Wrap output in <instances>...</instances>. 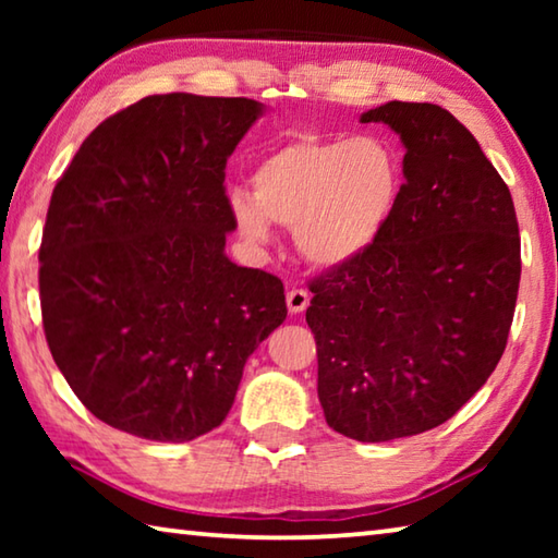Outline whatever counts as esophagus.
Masks as SVG:
<instances>
[{
	"mask_svg": "<svg viewBox=\"0 0 558 558\" xmlns=\"http://www.w3.org/2000/svg\"><path fill=\"white\" fill-rule=\"evenodd\" d=\"M286 302H288V310L292 315L305 313L307 305H310V292L302 290V288H292L286 295Z\"/></svg>",
	"mask_w": 558,
	"mask_h": 558,
	"instance_id": "1",
	"label": "esophagus"
}]
</instances>
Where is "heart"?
I'll return each instance as SVG.
<instances>
[{
  "instance_id": "1",
  "label": "heart",
  "mask_w": 558,
  "mask_h": 558,
  "mask_svg": "<svg viewBox=\"0 0 558 558\" xmlns=\"http://www.w3.org/2000/svg\"><path fill=\"white\" fill-rule=\"evenodd\" d=\"M253 196L231 194L245 239L268 243L270 221L295 229L300 256L344 268L366 256L391 223L403 194V157L379 135H298L260 159Z\"/></svg>"
}]
</instances>
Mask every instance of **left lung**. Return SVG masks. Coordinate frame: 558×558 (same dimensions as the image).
Segmentation results:
<instances>
[{
  "label": "left lung",
  "instance_id": "obj_1",
  "mask_svg": "<svg viewBox=\"0 0 558 558\" xmlns=\"http://www.w3.org/2000/svg\"><path fill=\"white\" fill-rule=\"evenodd\" d=\"M405 147L403 194L374 248L310 282L327 426L384 442L452 418L507 347L522 258L502 177L433 102L364 112Z\"/></svg>",
  "mask_w": 558,
  "mask_h": 558
}]
</instances>
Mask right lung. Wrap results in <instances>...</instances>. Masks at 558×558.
Masks as SVG:
<instances>
[{
    "instance_id": "obj_1",
    "label": "right lung",
    "mask_w": 558,
    "mask_h": 558,
    "mask_svg": "<svg viewBox=\"0 0 558 558\" xmlns=\"http://www.w3.org/2000/svg\"><path fill=\"white\" fill-rule=\"evenodd\" d=\"M251 98L147 96L83 140L39 248L44 332L81 403L130 436L221 426L245 359L288 315L280 278L229 260L226 159Z\"/></svg>"
}]
</instances>
